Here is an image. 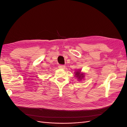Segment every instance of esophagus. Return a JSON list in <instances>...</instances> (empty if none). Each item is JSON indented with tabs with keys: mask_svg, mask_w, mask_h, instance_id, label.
<instances>
[{
	"mask_svg": "<svg viewBox=\"0 0 127 127\" xmlns=\"http://www.w3.org/2000/svg\"><path fill=\"white\" fill-rule=\"evenodd\" d=\"M59 68H61V69H64L65 68V66L63 64H60L59 66Z\"/></svg>",
	"mask_w": 127,
	"mask_h": 127,
	"instance_id": "34e87169",
	"label": "esophagus"
}]
</instances>
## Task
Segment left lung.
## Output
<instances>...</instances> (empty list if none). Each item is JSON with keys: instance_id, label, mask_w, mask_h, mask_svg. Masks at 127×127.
Instances as JSON below:
<instances>
[{"instance_id": "left-lung-1", "label": "left lung", "mask_w": 127, "mask_h": 127, "mask_svg": "<svg viewBox=\"0 0 127 127\" xmlns=\"http://www.w3.org/2000/svg\"><path fill=\"white\" fill-rule=\"evenodd\" d=\"M75 76L79 80H81L82 78H83L84 75L83 74H80V71L79 70V71H77L75 72Z\"/></svg>"}]
</instances>
